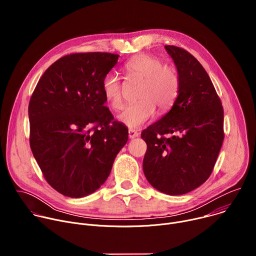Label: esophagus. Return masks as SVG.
<instances>
[{"instance_id":"1","label":"esophagus","mask_w":256,"mask_h":256,"mask_svg":"<svg viewBox=\"0 0 256 256\" xmlns=\"http://www.w3.org/2000/svg\"><path fill=\"white\" fill-rule=\"evenodd\" d=\"M138 132H136V130H128V138H136V136H138Z\"/></svg>"}]
</instances>
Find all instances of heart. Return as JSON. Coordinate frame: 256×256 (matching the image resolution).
I'll use <instances>...</instances> for the list:
<instances>
[{
	"instance_id": "b5f03b06",
	"label": "heart",
	"mask_w": 256,
	"mask_h": 256,
	"mask_svg": "<svg viewBox=\"0 0 256 256\" xmlns=\"http://www.w3.org/2000/svg\"><path fill=\"white\" fill-rule=\"evenodd\" d=\"M124 70L130 76L144 79L138 102L128 104L118 116V122L130 128H138L155 114L156 108L166 112L175 102L179 92V77L174 68L164 66L159 58L140 54L124 64ZM102 92L114 109L122 105V81L114 72H109L102 80Z\"/></svg>"
}]
</instances>
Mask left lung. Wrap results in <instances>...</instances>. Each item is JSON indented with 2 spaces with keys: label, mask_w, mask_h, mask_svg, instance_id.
Instances as JSON below:
<instances>
[{
  "label": "left lung",
  "mask_w": 256,
  "mask_h": 256,
  "mask_svg": "<svg viewBox=\"0 0 256 256\" xmlns=\"http://www.w3.org/2000/svg\"><path fill=\"white\" fill-rule=\"evenodd\" d=\"M165 50L177 70L179 92L170 110L140 134L147 144L142 170L154 188L180 196L210 177L224 140V110L200 62L180 48Z\"/></svg>",
  "instance_id": "obj_1"
}]
</instances>
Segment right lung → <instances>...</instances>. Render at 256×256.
I'll return each instance as SVG.
<instances>
[{"label": "right lung", "mask_w": 256, "mask_h": 256, "mask_svg": "<svg viewBox=\"0 0 256 256\" xmlns=\"http://www.w3.org/2000/svg\"><path fill=\"white\" fill-rule=\"evenodd\" d=\"M118 54H72L54 62L31 96L30 148L48 184L68 198L96 192L128 138L104 106L102 80Z\"/></svg>", "instance_id": "obj_1"}]
</instances>
